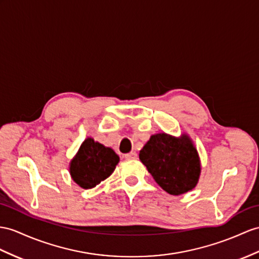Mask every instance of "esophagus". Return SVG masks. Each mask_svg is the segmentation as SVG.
I'll return each mask as SVG.
<instances>
[{
  "mask_svg": "<svg viewBox=\"0 0 259 259\" xmlns=\"http://www.w3.org/2000/svg\"><path fill=\"white\" fill-rule=\"evenodd\" d=\"M124 157H125L126 159H136L137 158V154L135 153V151H131V153L126 154Z\"/></svg>",
  "mask_w": 259,
  "mask_h": 259,
  "instance_id": "1",
  "label": "esophagus"
}]
</instances>
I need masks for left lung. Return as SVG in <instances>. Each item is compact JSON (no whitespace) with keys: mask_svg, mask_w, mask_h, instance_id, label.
Segmentation results:
<instances>
[{"mask_svg":"<svg viewBox=\"0 0 259 259\" xmlns=\"http://www.w3.org/2000/svg\"><path fill=\"white\" fill-rule=\"evenodd\" d=\"M140 159L157 184L169 194H184L198 185L200 157L186 133L179 137L167 133L151 135L140 151Z\"/></svg>","mask_w":259,"mask_h":259,"instance_id":"8db88e82","label":"left lung"}]
</instances>
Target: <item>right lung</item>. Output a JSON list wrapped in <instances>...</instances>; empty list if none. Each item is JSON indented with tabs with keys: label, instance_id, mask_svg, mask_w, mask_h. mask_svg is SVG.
Wrapping results in <instances>:
<instances>
[{
	"label": "right lung",
	"instance_id": "right-lung-1",
	"mask_svg": "<svg viewBox=\"0 0 259 259\" xmlns=\"http://www.w3.org/2000/svg\"><path fill=\"white\" fill-rule=\"evenodd\" d=\"M119 161V157L110 147L88 137L69 163L72 180L82 189H92L109 178Z\"/></svg>",
	"mask_w": 259,
	"mask_h": 259
}]
</instances>
